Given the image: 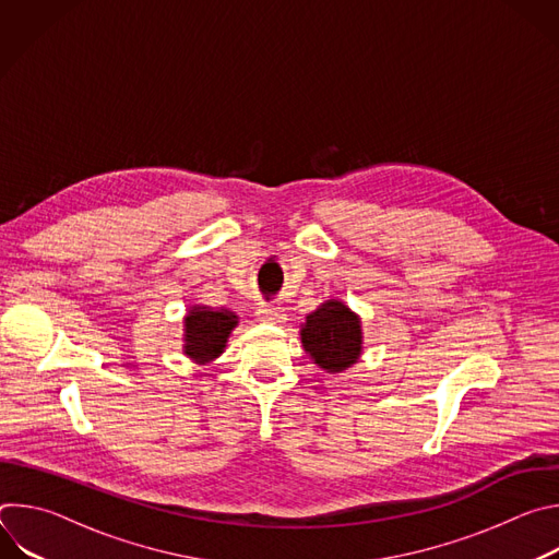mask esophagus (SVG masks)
<instances>
[{"instance_id": "1", "label": "esophagus", "mask_w": 559, "mask_h": 559, "mask_svg": "<svg viewBox=\"0 0 559 559\" xmlns=\"http://www.w3.org/2000/svg\"><path fill=\"white\" fill-rule=\"evenodd\" d=\"M259 316H261V321H267V323H281L285 318L281 307H274V305H263L259 309Z\"/></svg>"}]
</instances>
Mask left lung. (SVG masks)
I'll list each match as a JSON object with an SVG mask.
<instances>
[{"mask_svg":"<svg viewBox=\"0 0 559 559\" xmlns=\"http://www.w3.org/2000/svg\"><path fill=\"white\" fill-rule=\"evenodd\" d=\"M300 341L309 358L328 373H341L362 354L360 318L343 300H325L305 316Z\"/></svg>","mask_w":559,"mask_h":559,"instance_id":"obj_1","label":"left lung"}]
</instances>
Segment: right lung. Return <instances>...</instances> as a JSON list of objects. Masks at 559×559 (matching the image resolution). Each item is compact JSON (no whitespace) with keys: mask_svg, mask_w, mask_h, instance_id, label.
<instances>
[{"mask_svg":"<svg viewBox=\"0 0 559 559\" xmlns=\"http://www.w3.org/2000/svg\"><path fill=\"white\" fill-rule=\"evenodd\" d=\"M183 354L199 365H205L223 354L231 330L238 325V316L229 309H210L194 305L183 318Z\"/></svg>","mask_w":559,"mask_h":559,"instance_id":"right-lung-1","label":"right lung"}]
</instances>
